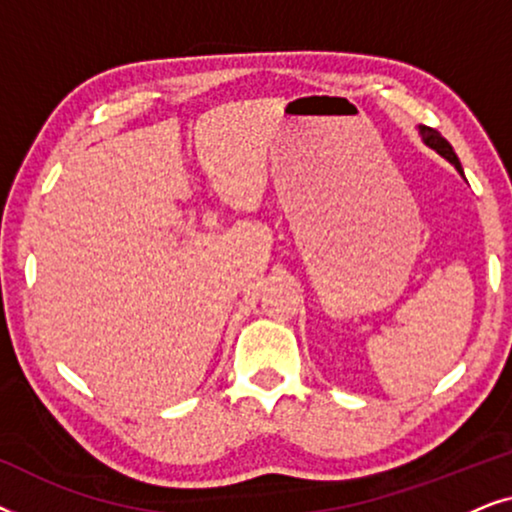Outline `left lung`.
<instances>
[{"label": "left lung", "mask_w": 512, "mask_h": 512, "mask_svg": "<svg viewBox=\"0 0 512 512\" xmlns=\"http://www.w3.org/2000/svg\"><path fill=\"white\" fill-rule=\"evenodd\" d=\"M419 135H422L426 146H431V149H436L445 160H450V163H452L454 167H457V172L461 174V177H464V170H461V163H459L457 153L452 151L450 142H447V139H445L443 135H440L438 130L429 128V125H419Z\"/></svg>", "instance_id": "8db88e82"}]
</instances>
